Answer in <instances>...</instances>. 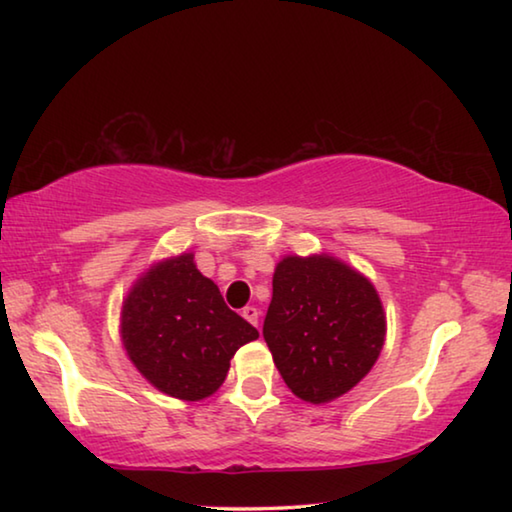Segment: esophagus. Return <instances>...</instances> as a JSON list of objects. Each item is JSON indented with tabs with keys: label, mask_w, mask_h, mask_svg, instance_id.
Instances as JSON below:
<instances>
[{
	"label": "esophagus",
	"mask_w": 512,
	"mask_h": 512,
	"mask_svg": "<svg viewBox=\"0 0 512 512\" xmlns=\"http://www.w3.org/2000/svg\"><path fill=\"white\" fill-rule=\"evenodd\" d=\"M241 316H244L250 325H259V309L257 307H244V311H241Z\"/></svg>",
	"instance_id": "esophagus-1"
}]
</instances>
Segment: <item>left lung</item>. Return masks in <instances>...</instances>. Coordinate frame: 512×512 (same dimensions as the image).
<instances>
[{"mask_svg":"<svg viewBox=\"0 0 512 512\" xmlns=\"http://www.w3.org/2000/svg\"><path fill=\"white\" fill-rule=\"evenodd\" d=\"M384 339L386 314L366 275L329 255H289L275 266L264 341L300 400L325 404L348 393Z\"/></svg>","mask_w":512,"mask_h":512,"instance_id":"1","label":"left lung"}]
</instances>
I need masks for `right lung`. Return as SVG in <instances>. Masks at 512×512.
<instances>
[{"mask_svg": "<svg viewBox=\"0 0 512 512\" xmlns=\"http://www.w3.org/2000/svg\"><path fill=\"white\" fill-rule=\"evenodd\" d=\"M119 332L142 377L185 402L219 391L235 352L259 336L198 271L194 253L162 259L140 275L121 305Z\"/></svg>", "mask_w": 512, "mask_h": 512, "instance_id": "obj_1", "label": "right lung"}]
</instances>
